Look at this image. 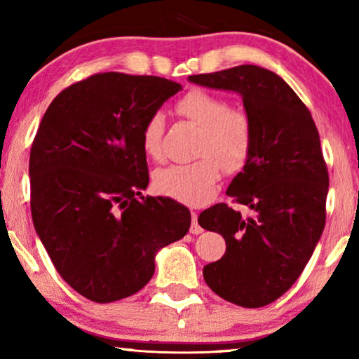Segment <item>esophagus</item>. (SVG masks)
Returning a JSON list of instances; mask_svg holds the SVG:
<instances>
[{
  "label": "esophagus",
  "instance_id": "esophagus-1",
  "mask_svg": "<svg viewBox=\"0 0 359 359\" xmlns=\"http://www.w3.org/2000/svg\"><path fill=\"white\" fill-rule=\"evenodd\" d=\"M191 228H189V231H191L193 234H200L203 233V228L200 226V223H198V213L196 211H191Z\"/></svg>",
  "mask_w": 359,
  "mask_h": 359
}]
</instances>
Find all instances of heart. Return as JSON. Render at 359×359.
Instances as JSON below:
<instances>
[{"instance_id":"1","label":"heart","mask_w":359,"mask_h":359,"mask_svg":"<svg viewBox=\"0 0 359 359\" xmlns=\"http://www.w3.org/2000/svg\"><path fill=\"white\" fill-rule=\"evenodd\" d=\"M176 109L201 128L198 141L200 159L184 165H170L154 172V189L163 196L200 206L215 193L221 165L238 171L246 165L253 148V126L241 109L228 108L226 100L206 91H189L178 101ZM165 118L153 113L141 128V148L151 159L161 158Z\"/></svg>"}]
</instances>
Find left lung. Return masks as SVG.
<instances>
[{
    "mask_svg": "<svg viewBox=\"0 0 359 359\" xmlns=\"http://www.w3.org/2000/svg\"><path fill=\"white\" fill-rule=\"evenodd\" d=\"M188 79L238 93L253 126L251 154L226 194L255 216L218 203L198 223L226 241L223 258L203 268L206 285L229 303L261 308L293 286L325 229L330 178L320 135L303 101L269 69L241 65Z\"/></svg>",
    "mask_w": 359,
    "mask_h": 359,
    "instance_id": "8db88e82",
    "label": "left lung"
}]
</instances>
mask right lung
I'll list each match as a JSON object with an SVG mask.
<instances>
[{
    "mask_svg": "<svg viewBox=\"0 0 359 359\" xmlns=\"http://www.w3.org/2000/svg\"><path fill=\"white\" fill-rule=\"evenodd\" d=\"M180 90L166 78L93 74L41 119L29 154L33 224L61 278L91 302L138 293L158 251L188 233L187 206L141 194V128Z\"/></svg>",
    "mask_w": 359,
    "mask_h": 359,
    "instance_id": "obj_1",
    "label": "right lung"
}]
</instances>
